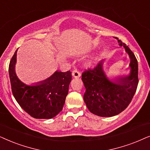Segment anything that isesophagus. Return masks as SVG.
Returning <instances> with one entry per match:
<instances>
[{
    "label": "esophagus",
    "instance_id": "34e87169",
    "mask_svg": "<svg viewBox=\"0 0 150 150\" xmlns=\"http://www.w3.org/2000/svg\"><path fill=\"white\" fill-rule=\"evenodd\" d=\"M72 75H73L74 78H79L81 75L77 70H75V71H73V73H72Z\"/></svg>",
    "mask_w": 150,
    "mask_h": 150
}]
</instances>
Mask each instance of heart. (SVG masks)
Wrapping results in <instances>:
<instances>
[{
    "mask_svg": "<svg viewBox=\"0 0 150 150\" xmlns=\"http://www.w3.org/2000/svg\"><path fill=\"white\" fill-rule=\"evenodd\" d=\"M96 59H97L96 57H94L93 58H92L91 59H90V60L87 61L86 62V66H87V67H89V66L92 65L94 63V62L96 60Z\"/></svg>",
    "mask_w": 150,
    "mask_h": 150,
    "instance_id": "1",
    "label": "heart"
}]
</instances>
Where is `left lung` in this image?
I'll use <instances>...</instances> for the list:
<instances>
[{
    "label": "left lung",
    "mask_w": 150,
    "mask_h": 150,
    "mask_svg": "<svg viewBox=\"0 0 150 150\" xmlns=\"http://www.w3.org/2000/svg\"><path fill=\"white\" fill-rule=\"evenodd\" d=\"M118 42L130 59L128 75L110 79L103 70L102 60L93 70L86 71L81 75L86 88L84 102L91 112L99 117H113L124 110L131 102L139 83L138 62L134 54L120 40Z\"/></svg>",
    "instance_id": "left-lung-1"
}]
</instances>
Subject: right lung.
Segmentation results:
<instances>
[{
  "mask_svg": "<svg viewBox=\"0 0 150 150\" xmlns=\"http://www.w3.org/2000/svg\"><path fill=\"white\" fill-rule=\"evenodd\" d=\"M17 51L9 66L13 97L22 108L33 118H53L63 108L71 81V72L56 71L45 80L31 85L26 84L16 73Z\"/></svg>",
  "mask_w": 150,
  "mask_h": 150,
  "instance_id": "add662e5",
  "label": "right lung"
}]
</instances>
